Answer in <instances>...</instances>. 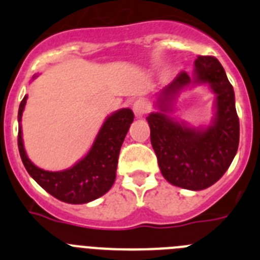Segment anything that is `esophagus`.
I'll return each mask as SVG.
<instances>
[{"label": "esophagus", "mask_w": 260, "mask_h": 260, "mask_svg": "<svg viewBox=\"0 0 260 260\" xmlns=\"http://www.w3.org/2000/svg\"><path fill=\"white\" fill-rule=\"evenodd\" d=\"M147 109H148V104H147L144 100H142V99L137 100V102L134 103V105H133V110H134V114H135V117H138V118L143 117V114L146 113Z\"/></svg>", "instance_id": "esophagus-1"}]
</instances>
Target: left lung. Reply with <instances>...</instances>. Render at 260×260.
Instances as JSON below:
<instances>
[{"mask_svg":"<svg viewBox=\"0 0 260 260\" xmlns=\"http://www.w3.org/2000/svg\"><path fill=\"white\" fill-rule=\"evenodd\" d=\"M208 84L215 93V117L208 126L194 128L169 116L176 96L189 85ZM157 112L148 114L151 144L158 168L169 183L182 189H207L228 171L240 143L234 91L217 58L199 56L194 74L182 71L157 95Z\"/></svg>","mask_w":260,"mask_h":260,"instance_id":"1","label":"left lung"}]
</instances>
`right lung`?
<instances>
[{
	"label": "right lung",
	"mask_w": 260,
	"mask_h": 260,
	"mask_svg": "<svg viewBox=\"0 0 260 260\" xmlns=\"http://www.w3.org/2000/svg\"><path fill=\"white\" fill-rule=\"evenodd\" d=\"M36 75L34 77V79ZM23 98L18 112V121L26 107ZM134 121L132 109L123 108L110 114L99 130L91 150L69 169L59 172L44 171L36 167L27 156L22 138V125L18 132V148L24 168L39 185L58 201L70 204H83L100 198L109 191L116 180L117 162L121 146L128 127Z\"/></svg>",
	"instance_id": "obj_1"
}]
</instances>
